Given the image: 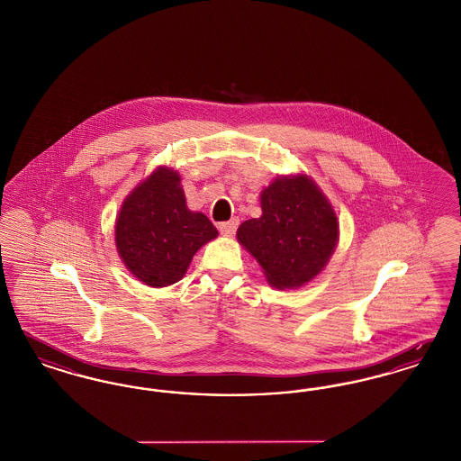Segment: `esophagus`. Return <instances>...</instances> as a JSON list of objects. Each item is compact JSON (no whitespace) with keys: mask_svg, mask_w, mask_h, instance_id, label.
I'll return each instance as SVG.
<instances>
[{"mask_svg":"<svg viewBox=\"0 0 461 461\" xmlns=\"http://www.w3.org/2000/svg\"><path fill=\"white\" fill-rule=\"evenodd\" d=\"M239 228V220L233 218V220L226 221V222H220L221 235L224 237H231Z\"/></svg>","mask_w":461,"mask_h":461,"instance_id":"obj_1","label":"esophagus"}]
</instances>
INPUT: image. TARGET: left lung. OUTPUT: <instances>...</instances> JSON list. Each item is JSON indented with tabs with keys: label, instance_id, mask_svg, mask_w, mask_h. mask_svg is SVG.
Returning a JSON list of instances; mask_svg holds the SVG:
<instances>
[{
	"label": "left lung",
	"instance_id": "obj_1",
	"mask_svg": "<svg viewBox=\"0 0 461 461\" xmlns=\"http://www.w3.org/2000/svg\"><path fill=\"white\" fill-rule=\"evenodd\" d=\"M261 218L241 222L237 239L261 264L269 285H306L323 271L339 241L329 198L309 176H280L261 192Z\"/></svg>",
	"mask_w": 461,
	"mask_h": 461
}]
</instances>
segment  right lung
Here are the masks:
<instances>
[{
  "instance_id": "obj_1",
  "label": "right lung",
  "mask_w": 461,
  "mask_h": 461,
  "mask_svg": "<svg viewBox=\"0 0 461 461\" xmlns=\"http://www.w3.org/2000/svg\"><path fill=\"white\" fill-rule=\"evenodd\" d=\"M218 237L216 226L186 207L177 171L158 166L122 202L115 247L132 276L145 285L179 282L195 252Z\"/></svg>"
}]
</instances>
